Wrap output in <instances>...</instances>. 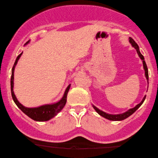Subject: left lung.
I'll list each match as a JSON object with an SVG mask.
<instances>
[{
	"label": "left lung",
	"instance_id": "8db88e82",
	"mask_svg": "<svg viewBox=\"0 0 158 158\" xmlns=\"http://www.w3.org/2000/svg\"><path fill=\"white\" fill-rule=\"evenodd\" d=\"M129 42H130V44H131V46L134 47V48L136 49V52H137V54H138L139 56L140 57V59L142 60V62H143V67H144V72H145V77H146V78L147 80V82L149 81V75H148V69H147V64H146V62H145L144 61V56H143V55L141 54L140 51H139V47L138 45L136 42L134 41V40L131 38H129ZM148 84H149V82H148ZM145 98H146V96H144V97L143 98L142 101L140 102V103L137 104L136 106H134V108H131V109L128 110V111L123 112V113H121V114H109V113H106V112H104L102 111V110H100L99 109H98L97 106H95L94 105H92L93 106L94 109L96 110V112H97L98 114H100V115L103 117V118H106V119L107 120H113V121H120V120H125L127 118H128L129 116H131L133 113H134L137 110L139 109V107H140V106L142 105L143 104V102H144L145 100Z\"/></svg>",
	"mask_w": 158,
	"mask_h": 158
}]
</instances>
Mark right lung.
<instances>
[{
  "instance_id": "1",
  "label": "right lung",
  "mask_w": 158,
  "mask_h": 158,
  "mask_svg": "<svg viewBox=\"0 0 158 158\" xmlns=\"http://www.w3.org/2000/svg\"><path fill=\"white\" fill-rule=\"evenodd\" d=\"M29 43H30V40L27 42L26 44H24V46L27 44H28ZM22 53L23 52H22L19 56L16 57L14 66L12 67L11 77V91L12 98H13L14 102H15L16 106H17L24 114H27L28 117H30L31 119L35 120V121H39V122L47 121V120H51L52 118H54V117L56 116V114H58L59 112L63 109V108H64V106H65V104H66L67 102V93H68L71 84H69L68 86L67 87L62 98H61L59 102H56V103L50 104H45V105L38 106V107H26V106H23L21 103H19V102L18 101L17 99H16L15 94H14V69H15V67L16 64H17L18 61H19L20 56H22Z\"/></svg>"
}]
</instances>
